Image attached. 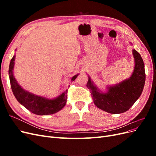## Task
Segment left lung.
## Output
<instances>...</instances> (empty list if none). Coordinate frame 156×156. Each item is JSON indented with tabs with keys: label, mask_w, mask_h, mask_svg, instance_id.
<instances>
[{
	"label": "left lung",
	"mask_w": 156,
	"mask_h": 156,
	"mask_svg": "<svg viewBox=\"0 0 156 156\" xmlns=\"http://www.w3.org/2000/svg\"><path fill=\"white\" fill-rule=\"evenodd\" d=\"M132 51L135 68L131 76L116 85L108 87L107 92L99 90L88 77L87 87L94 104L100 109L111 114L123 113L129 109L142 94L146 79L144 64L138 52L135 49Z\"/></svg>",
	"instance_id": "obj_1"
}]
</instances>
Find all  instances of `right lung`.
<instances>
[{"instance_id": "obj_1", "label": "right lung", "mask_w": 156, "mask_h": 156, "mask_svg": "<svg viewBox=\"0 0 156 156\" xmlns=\"http://www.w3.org/2000/svg\"><path fill=\"white\" fill-rule=\"evenodd\" d=\"M15 58L16 55H13L10 61L8 73L12 92L17 100L31 112L37 115H52L62 109L66 103L68 89L66 90V91L61 94L59 96L54 99H48L42 96H36L25 90L18 84L13 76V69ZM78 75H74L72 78V81H73L77 78Z\"/></svg>"}]
</instances>
